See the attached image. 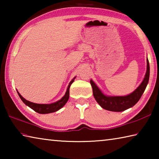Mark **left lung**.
<instances>
[{"label":"left lung","mask_w":159,"mask_h":159,"mask_svg":"<svg viewBox=\"0 0 159 159\" xmlns=\"http://www.w3.org/2000/svg\"><path fill=\"white\" fill-rule=\"evenodd\" d=\"M147 73L140 85L133 93L126 96L108 97L104 95L92 80L90 84L93 88V96L102 108L111 111H122L134 106L142 95L149 79V64L147 60Z\"/></svg>","instance_id":"1"}]
</instances>
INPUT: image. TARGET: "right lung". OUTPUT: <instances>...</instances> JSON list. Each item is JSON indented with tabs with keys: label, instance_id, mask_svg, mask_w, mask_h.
Wrapping results in <instances>:
<instances>
[{
	"label": "right lung",
	"instance_id": "1",
	"mask_svg": "<svg viewBox=\"0 0 159 159\" xmlns=\"http://www.w3.org/2000/svg\"><path fill=\"white\" fill-rule=\"evenodd\" d=\"M74 79L75 78L71 80V82H70L68 88H67V90L66 92L65 95H64L63 98L60 99V100L56 102L55 103H52L50 104H41L33 103V102H31L26 100V99L24 98L18 92L17 93L24 103H25L26 105H27L28 107H30V108H31L33 110H34L36 112L39 113V114H49V113H52V112L58 111L59 109H60L61 107H62L64 104L66 103V102L68 101L69 98V88L72 84V83L74 81Z\"/></svg>",
	"mask_w": 159,
	"mask_h": 159
}]
</instances>
